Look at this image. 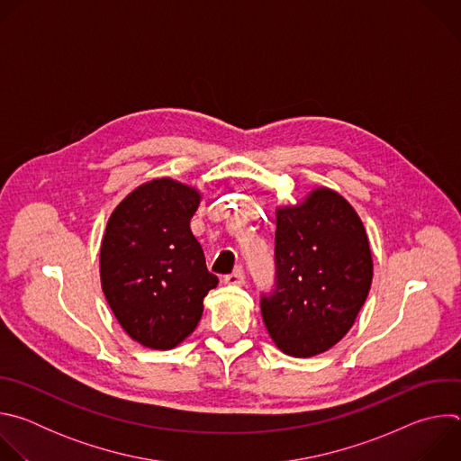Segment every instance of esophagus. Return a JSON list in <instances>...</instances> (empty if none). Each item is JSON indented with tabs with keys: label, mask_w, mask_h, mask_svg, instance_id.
Segmentation results:
<instances>
[{
	"label": "esophagus",
	"mask_w": 461,
	"mask_h": 461,
	"mask_svg": "<svg viewBox=\"0 0 461 461\" xmlns=\"http://www.w3.org/2000/svg\"><path fill=\"white\" fill-rule=\"evenodd\" d=\"M224 283H226V285H231V286H244V283H246L244 272H242V270H235L233 274H230V276L224 277Z\"/></svg>",
	"instance_id": "obj_1"
}]
</instances>
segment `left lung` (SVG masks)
Wrapping results in <instances>:
<instances>
[{
  "instance_id": "left-lung-1",
  "label": "left lung",
  "mask_w": 461,
  "mask_h": 461,
  "mask_svg": "<svg viewBox=\"0 0 461 461\" xmlns=\"http://www.w3.org/2000/svg\"><path fill=\"white\" fill-rule=\"evenodd\" d=\"M277 281L260 297L267 330L281 352L312 357L339 343L370 292L374 262L365 226L330 187L276 208Z\"/></svg>"
}]
</instances>
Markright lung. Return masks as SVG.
Wrapping results in <instances>:
<instances>
[{
	"label": "right lung",
	"instance_id": "1",
	"mask_svg": "<svg viewBox=\"0 0 461 461\" xmlns=\"http://www.w3.org/2000/svg\"><path fill=\"white\" fill-rule=\"evenodd\" d=\"M203 193L169 176L131 191L100 246L102 290L123 332L153 350L178 347L199 324L219 279L189 230Z\"/></svg>",
	"mask_w": 461,
	"mask_h": 461
}]
</instances>
